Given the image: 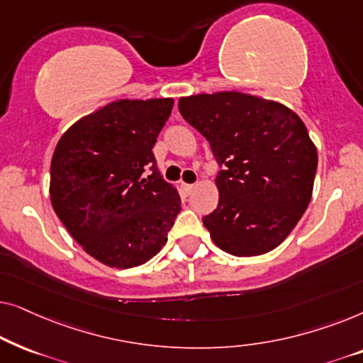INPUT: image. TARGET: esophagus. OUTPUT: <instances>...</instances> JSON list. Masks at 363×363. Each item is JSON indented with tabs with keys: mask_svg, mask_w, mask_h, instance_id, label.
Instances as JSON below:
<instances>
[{
	"mask_svg": "<svg viewBox=\"0 0 363 363\" xmlns=\"http://www.w3.org/2000/svg\"><path fill=\"white\" fill-rule=\"evenodd\" d=\"M182 190L185 191V195H190V193L195 190V185H188V183H182Z\"/></svg>",
	"mask_w": 363,
	"mask_h": 363,
	"instance_id": "1",
	"label": "esophagus"
}]
</instances>
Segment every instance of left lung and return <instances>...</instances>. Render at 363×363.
<instances>
[{"instance_id":"8db88e82","label":"left lung","mask_w":363,"mask_h":363,"mask_svg":"<svg viewBox=\"0 0 363 363\" xmlns=\"http://www.w3.org/2000/svg\"><path fill=\"white\" fill-rule=\"evenodd\" d=\"M178 108L223 167L218 206L203 218L213 242L238 257L274 250L314 190L317 148L304 122L284 104L236 91L180 97Z\"/></svg>"}]
</instances>
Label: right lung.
<instances>
[{"label":"right lung","instance_id":"obj_1","mask_svg":"<svg viewBox=\"0 0 363 363\" xmlns=\"http://www.w3.org/2000/svg\"><path fill=\"white\" fill-rule=\"evenodd\" d=\"M172 107L170 97L113 101L72 123L54 150V211L82 250L108 267L152 259L182 210L152 153ZM145 169L152 173L142 179Z\"/></svg>","mask_w":363,"mask_h":363}]
</instances>
